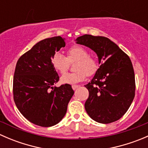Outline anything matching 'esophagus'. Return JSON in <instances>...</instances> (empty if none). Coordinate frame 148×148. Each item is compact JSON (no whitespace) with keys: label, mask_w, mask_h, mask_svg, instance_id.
<instances>
[{"label":"esophagus","mask_w":148,"mask_h":148,"mask_svg":"<svg viewBox=\"0 0 148 148\" xmlns=\"http://www.w3.org/2000/svg\"><path fill=\"white\" fill-rule=\"evenodd\" d=\"M79 86V85H72V86H71V87H72V89H74V90H75V89H77Z\"/></svg>","instance_id":"34e87169"}]
</instances>
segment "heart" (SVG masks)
I'll list each match as a JSON object with an SVG mask.
<instances>
[{"instance_id": "b5f03b06", "label": "heart", "mask_w": 148, "mask_h": 148, "mask_svg": "<svg viewBox=\"0 0 148 148\" xmlns=\"http://www.w3.org/2000/svg\"><path fill=\"white\" fill-rule=\"evenodd\" d=\"M51 62L53 68L61 74L66 72L69 68V64L75 62L74 69L76 71L65 74L61 78L63 83L71 84L84 81L86 75L93 76L99 67L96 58L89 55L87 49L78 45L69 48L66 51V57L59 53H54Z\"/></svg>"}]
</instances>
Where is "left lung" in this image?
Returning a JSON list of instances; mask_svg holds the SVG:
<instances>
[{"mask_svg":"<svg viewBox=\"0 0 148 148\" xmlns=\"http://www.w3.org/2000/svg\"><path fill=\"white\" fill-rule=\"evenodd\" d=\"M76 41L93 50L101 64L92 81L84 86L89 91L84 104L86 112L99 123L120 120L135 97V73L130 59L106 37L85 34Z\"/></svg>","mask_w":148,"mask_h":148,"instance_id":"1","label":"left lung"}]
</instances>
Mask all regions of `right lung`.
I'll return each instance as SVG.
<instances>
[{
    "label": "right lung",
    "mask_w": 148,
    "mask_h": 148,
    "mask_svg": "<svg viewBox=\"0 0 148 148\" xmlns=\"http://www.w3.org/2000/svg\"><path fill=\"white\" fill-rule=\"evenodd\" d=\"M64 46V38L61 36L46 38L22 55L16 64L13 84L15 104L25 118L38 126L59 123L74 93L68 84L53 86L59 77L51 60Z\"/></svg>",
    "instance_id": "1"
}]
</instances>
